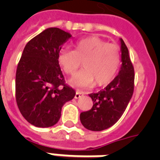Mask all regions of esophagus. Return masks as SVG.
<instances>
[{
    "instance_id": "34e87169",
    "label": "esophagus",
    "mask_w": 160,
    "mask_h": 160,
    "mask_svg": "<svg viewBox=\"0 0 160 160\" xmlns=\"http://www.w3.org/2000/svg\"><path fill=\"white\" fill-rule=\"evenodd\" d=\"M85 95V93L82 92V91H79L77 90L76 92H75V99H78V98H80V96H82V95Z\"/></svg>"
}]
</instances>
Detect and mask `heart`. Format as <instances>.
<instances>
[{
    "label": "heart",
    "instance_id": "b5f03b06",
    "mask_svg": "<svg viewBox=\"0 0 160 160\" xmlns=\"http://www.w3.org/2000/svg\"><path fill=\"white\" fill-rule=\"evenodd\" d=\"M74 51L61 49L58 62L66 74L75 75L83 61L85 69L70 80L77 87H89L95 84L102 86L109 84L116 75L120 64L119 48L102 39L91 36L81 39L74 45Z\"/></svg>",
    "mask_w": 160,
    "mask_h": 160
}]
</instances>
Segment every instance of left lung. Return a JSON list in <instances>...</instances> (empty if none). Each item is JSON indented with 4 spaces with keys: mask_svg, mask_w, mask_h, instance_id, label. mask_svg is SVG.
Returning <instances> with one entry per match:
<instances>
[{
    "mask_svg": "<svg viewBox=\"0 0 160 160\" xmlns=\"http://www.w3.org/2000/svg\"><path fill=\"white\" fill-rule=\"evenodd\" d=\"M120 41L121 67L119 74L104 90L90 94L93 106L82 112L80 119L83 126L92 131H101L114 125L124 114L134 92V70L129 51Z\"/></svg>",
    "mask_w": 160,
    "mask_h": 160,
    "instance_id": "1",
    "label": "left lung"
}]
</instances>
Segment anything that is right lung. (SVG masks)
I'll return each mask as SVG.
<instances>
[{
    "mask_svg": "<svg viewBox=\"0 0 160 160\" xmlns=\"http://www.w3.org/2000/svg\"><path fill=\"white\" fill-rule=\"evenodd\" d=\"M72 36L56 27L44 30L24 48L16 74V99L23 117L36 127L55 125L75 91L65 84L58 62L61 46Z\"/></svg>",
    "mask_w": 160,
    "mask_h": 160,
    "instance_id": "obj_1",
    "label": "right lung"
}]
</instances>
